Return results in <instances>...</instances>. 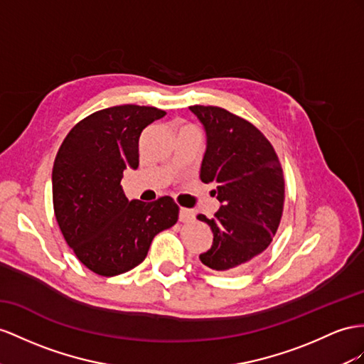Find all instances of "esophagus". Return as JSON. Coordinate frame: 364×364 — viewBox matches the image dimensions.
Masks as SVG:
<instances>
[{
	"label": "esophagus",
	"instance_id": "34e87169",
	"mask_svg": "<svg viewBox=\"0 0 364 364\" xmlns=\"http://www.w3.org/2000/svg\"><path fill=\"white\" fill-rule=\"evenodd\" d=\"M178 218H180V221H183V223H191V221H193V218H195V213H193V210H191V209L181 208V209H180Z\"/></svg>",
	"mask_w": 364,
	"mask_h": 364
}]
</instances>
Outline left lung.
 Returning <instances> with one entry per match:
<instances>
[{"instance_id": "1", "label": "left lung", "mask_w": 364, "mask_h": 364, "mask_svg": "<svg viewBox=\"0 0 364 364\" xmlns=\"http://www.w3.org/2000/svg\"><path fill=\"white\" fill-rule=\"evenodd\" d=\"M206 130L200 178L221 203L208 223L213 243L201 263L225 275L243 272L264 252L283 215L284 178L269 139L249 121L215 106H191Z\"/></svg>"}]
</instances>
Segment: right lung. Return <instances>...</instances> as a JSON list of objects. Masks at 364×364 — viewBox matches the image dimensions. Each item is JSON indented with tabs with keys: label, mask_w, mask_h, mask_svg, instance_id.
Listing matches in <instances>:
<instances>
[{
	"label": "right lung",
	"mask_w": 364,
	"mask_h": 364,
	"mask_svg": "<svg viewBox=\"0 0 364 364\" xmlns=\"http://www.w3.org/2000/svg\"><path fill=\"white\" fill-rule=\"evenodd\" d=\"M164 115L161 109L135 105L98 110L70 130L55 158V217L80 262L98 275L138 266L154 237L178 220L171 197L129 201L119 184L126 169L138 167L139 135Z\"/></svg>",
	"instance_id": "right-lung-1"
}]
</instances>
